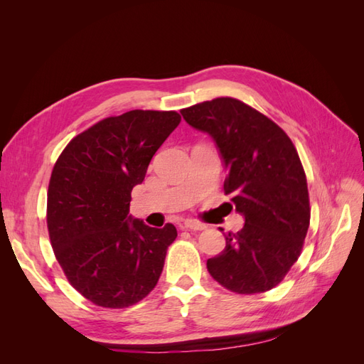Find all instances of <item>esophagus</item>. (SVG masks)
Masks as SVG:
<instances>
[{"instance_id": "obj_1", "label": "esophagus", "mask_w": 364, "mask_h": 364, "mask_svg": "<svg viewBox=\"0 0 364 364\" xmlns=\"http://www.w3.org/2000/svg\"><path fill=\"white\" fill-rule=\"evenodd\" d=\"M183 228L185 229H191V230H203L206 226L199 223V222H194V220H185Z\"/></svg>"}]
</instances>
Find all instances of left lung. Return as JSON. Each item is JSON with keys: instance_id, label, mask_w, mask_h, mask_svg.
<instances>
[{"instance_id": "1", "label": "left lung", "mask_w": 364, "mask_h": 364, "mask_svg": "<svg viewBox=\"0 0 364 364\" xmlns=\"http://www.w3.org/2000/svg\"><path fill=\"white\" fill-rule=\"evenodd\" d=\"M181 114L214 139L228 171L225 193L245 217L243 229L225 234L226 247L208 259L209 274L240 294L277 287L299 258L310 226L306 178L291 139L237 98H214Z\"/></svg>"}]
</instances>
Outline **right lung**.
Here are the masks:
<instances>
[{
	"mask_svg": "<svg viewBox=\"0 0 364 364\" xmlns=\"http://www.w3.org/2000/svg\"><path fill=\"white\" fill-rule=\"evenodd\" d=\"M174 111H130L82 132L65 147L48 185L47 225L73 287L105 308H124L155 289L178 230L129 214L153 155L179 126Z\"/></svg>",
	"mask_w": 364,
	"mask_h": 364,
	"instance_id": "1",
	"label": "right lung"
}]
</instances>
